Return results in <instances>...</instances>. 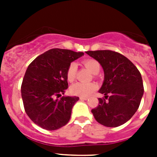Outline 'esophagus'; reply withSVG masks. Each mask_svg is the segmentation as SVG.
I'll list each match as a JSON object with an SVG mask.
<instances>
[{"label":"esophagus","mask_w":157,"mask_h":157,"mask_svg":"<svg viewBox=\"0 0 157 157\" xmlns=\"http://www.w3.org/2000/svg\"><path fill=\"white\" fill-rule=\"evenodd\" d=\"M80 100H83V101H86L88 100V98H86V97H80Z\"/></svg>","instance_id":"34e87169"}]
</instances>
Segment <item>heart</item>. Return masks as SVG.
<instances>
[{"instance_id":"1","label":"heart","mask_w":157,"mask_h":157,"mask_svg":"<svg viewBox=\"0 0 157 157\" xmlns=\"http://www.w3.org/2000/svg\"><path fill=\"white\" fill-rule=\"evenodd\" d=\"M82 63L93 74H98L101 70V64L98 60L94 59H86L83 60ZM76 72H77V64L72 62L68 65L66 71L67 79L69 82H73L75 81ZM97 88H98V86L94 82H77L71 87L70 91L73 95L79 96V97H88L92 93H94L97 90Z\"/></svg>"}]
</instances>
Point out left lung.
Here are the masks:
<instances>
[{
	"label": "left lung",
	"mask_w": 157,
	"mask_h": 157,
	"mask_svg": "<svg viewBox=\"0 0 157 157\" xmlns=\"http://www.w3.org/2000/svg\"><path fill=\"white\" fill-rule=\"evenodd\" d=\"M86 52L101 63L105 72L99 90L105 98H98L99 104L91 110L95 120L108 127L123 125L134 116L141 103L144 93L141 73L130 59L115 51Z\"/></svg>",
	"instance_id": "left-lung-1"
}]
</instances>
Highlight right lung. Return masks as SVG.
Masks as SVG:
<instances>
[{"label": "right lung", "mask_w": 157, "mask_h": 157, "mask_svg": "<svg viewBox=\"0 0 157 157\" xmlns=\"http://www.w3.org/2000/svg\"><path fill=\"white\" fill-rule=\"evenodd\" d=\"M84 55L69 49L52 48L33 60L21 85L23 106L30 120L41 128L57 130L70 120L78 97L59 98L68 88L66 71L75 59Z\"/></svg>", "instance_id": "add662e5"}]
</instances>
